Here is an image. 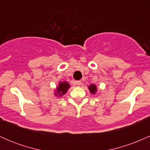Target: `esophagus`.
<instances>
[{
  "label": "esophagus",
  "mask_w": 150,
  "mask_h": 150,
  "mask_svg": "<svg viewBox=\"0 0 150 150\" xmlns=\"http://www.w3.org/2000/svg\"><path fill=\"white\" fill-rule=\"evenodd\" d=\"M75 85H76L77 86H80L81 85V81L80 80L75 81Z\"/></svg>",
  "instance_id": "esophagus-1"
}]
</instances>
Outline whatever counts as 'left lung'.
I'll use <instances>...</instances> for the list:
<instances>
[{
  "mask_svg": "<svg viewBox=\"0 0 150 150\" xmlns=\"http://www.w3.org/2000/svg\"><path fill=\"white\" fill-rule=\"evenodd\" d=\"M88 89L91 94H94V95L97 92V85H94V84H92V85L88 86Z\"/></svg>",
  "mask_w": 150,
  "mask_h": 150,
  "instance_id": "1",
  "label": "left lung"
}]
</instances>
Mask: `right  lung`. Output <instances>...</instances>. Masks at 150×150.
<instances>
[{
	"instance_id": "1",
	"label": "right lung",
	"mask_w": 150,
	"mask_h": 150,
	"mask_svg": "<svg viewBox=\"0 0 150 150\" xmlns=\"http://www.w3.org/2000/svg\"><path fill=\"white\" fill-rule=\"evenodd\" d=\"M70 84L66 81H60L59 83L56 88L54 90V95L57 97H62L66 92H68V89H70Z\"/></svg>"
}]
</instances>
